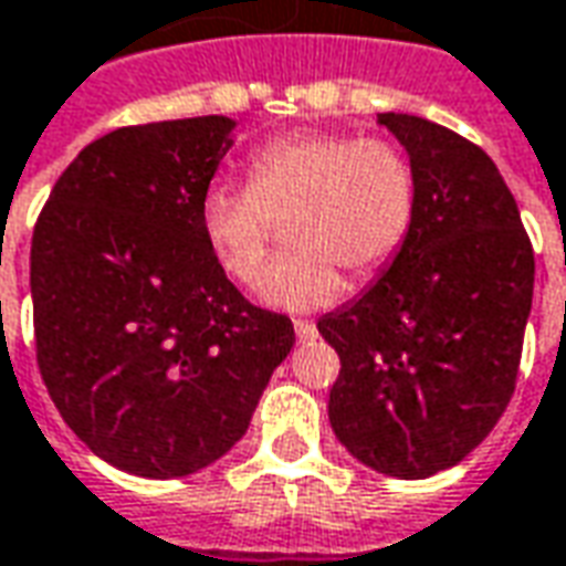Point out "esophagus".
<instances>
[{
  "label": "esophagus",
  "instance_id": "34e87169",
  "mask_svg": "<svg viewBox=\"0 0 566 566\" xmlns=\"http://www.w3.org/2000/svg\"><path fill=\"white\" fill-rule=\"evenodd\" d=\"M295 336L298 339H314L317 336V327L311 321H295Z\"/></svg>",
  "mask_w": 566,
  "mask_h": 566
}]
</instances>
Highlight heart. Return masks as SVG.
Segmentation results:
<instances>
[{
	"label": "heart",
	"instance_id": "b5f03b06",
	"mask_svg": "<svg viewBox=\"0 0 566 566\" xmlns=\"http://www.w3.org/2000/svg\"><path fill=\"white\" fill-rule=\"evenodd\" d=\"M417 177L408 155L386 139L345 133H290L249 158V186L205 192L202 233L223 274L258 286L276 223L290 221L292 255L264 280L261 298L280 311H314L345 292V274H380L411 237Z\"/></svg>",
	"mask_w": 566,
	"mask_h": 566
}]
</instances>
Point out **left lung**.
Masks as SVG:
<instances>
[{"mask_svg": "<svg viewBox=\"0 0 566 566\" xmlns=\"http://www.w3.org/2000/svg\"><path fill=\"white\" fill-rule=\"evenodd\" d=\"M417 177L411 237L345 308L317 321L339 361L329 427L396 480L461 464L504 415L533 308V245L495 161L427 117L377 115Z\"/></svg>", "mask_w": 566, "mask_h": 566, "instance_id": "left-lung-1", "label": "left lung"}]
</instances>
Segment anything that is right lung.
I'll return each instance as SVG.
<instances>
[{
    "label": "right lung",
    "instance_id": "1",
    "mask_svg": "<svg viewBox=\"0 0 566 566\" xmlns=\"http://www.w3.org/2000/svg\"><path fill=\"white\" fill-rule=\"evenodd\" d=\"M233 130L205 115L105 133L33 230L45 389L80 442L133 476L223 458L295 345L290 317L249 305L205 242L199 211Z\"/></svg>",
    "mask_w": 566,
    "mask_h": 566
}]
</instances>
